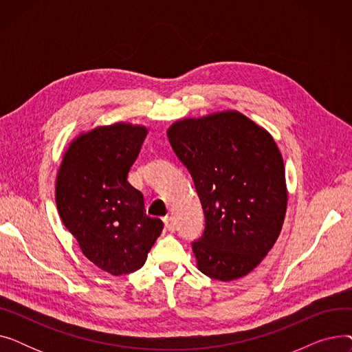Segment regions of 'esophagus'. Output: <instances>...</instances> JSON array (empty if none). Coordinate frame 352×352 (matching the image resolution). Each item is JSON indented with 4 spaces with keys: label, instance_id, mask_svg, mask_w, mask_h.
Wrapping results in <instances>:
<instances>
[{
    "label": "esophagus",
    "instance_id": "1",
    "mask_svg": "<svg viewBox=\"0 0 352 352\" xmlns=\"http://www.w3.org/2000/svg\"><path fill=\"white\" fill-rule=\"evenodd\" d=\"M164 224H165V228L168 230V231H171V232H174L177 230V223H175V219L171 215L164 218Z\"/></svg>",
    "mask_w": 352,
    "mask_h": 352
}]
</instances>
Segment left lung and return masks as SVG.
<instances>
[{"label": "left lung", "mask_w": 352, "mask_h": 352, "mask_svg": "<svg viewBox=\"0 0 352 352\" xmlns=\"http://www.w3.org/2000/svg\"><path fill=\"white\" fill-rule=\"evenodd\" d=\"M206 217L192 251L210 278H243L278 238L288 202L283 155L265 128L235 109L175 121L166 131Z\"/></svg>", "instance_id": "8db88e82"}]
</instances>
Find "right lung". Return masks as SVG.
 I'll return each instance as SVG.
<instances>
[{"label":"right lung","mask_w":352,"mask_h":352,"mask_svg":"<svg viewBox=\"0 0 352 352\" xmlns=\"http://www.w3.org/2000/svg\"><path fill=\"white\" fill-rule=\"evenodd\" d=\"M148 129L116 122L74 138L55 182L64 227L88 260L111 275L140 270L164 224L145 214L144 197L128 182Z\"/></svg>","instance_id":"obj_1"}]
</instances>
